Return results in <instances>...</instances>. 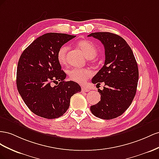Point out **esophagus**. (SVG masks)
Here are the masks:
<instances>
[{"mask_svg":"<svg viewBox=\"0 0 159 159\" xmlns=\"http://www.w3.org/2000/svg\"><path fill=\"white\" fill-rule=\"evenodd\" d=\"M81 90H82L83 92H89L90 89L87 87H81Z\"/></svg>","mask_w":159,"mask_h":159,"instance_id":"34e87169","label":"esophagus"}]
</instances>
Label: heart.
<instances>
[{"label":"heart","instance_id":"1","mask_svg":"<svg viewBox=\"0 0 159 159\" xmlns=\"http://www.w3.org/2000/svg\"><path fill=\"white\" fill-rule=\"evenodd\" d=\"M77 45L84 52L87 58H93L97 56V50L94 45L87 40H80L77 42ZM69 47L62 45L57 52V60L61 65H65L67 62V52ZM93 75L92 71L88 69L73 68L69 71V78L79 84H84Z\"/></svg>","mask_w":159,"mask_h":159}]
</instances>
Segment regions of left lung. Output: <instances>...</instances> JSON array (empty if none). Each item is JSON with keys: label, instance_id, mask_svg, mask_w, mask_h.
<instances>
[{"label": "left lung", "instance_id": "left-lung-1", "mask_svg": "<svg viewBox=\"0 0 159 159\" xmlns=\"http://www.w3.org/2000/svg\"><path fill=\"white\" fill-rule=\"evenodd\" d=\"M99 40L105 47V61L93 79V84L105 83L98 89L101 101L90 107L93 114L110 120L120 116L130 107L137 92L139 69L132 49L120 36L107 32L88 35Z\"/></svg>", "mask_w": 159, "mask_h": 159}]
</instances>
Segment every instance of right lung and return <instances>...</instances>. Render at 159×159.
<instances>
[{
  "mask_svg": "<svg viewBox=\"0 0 159 159\" xmlns=\"http://www.w3.org/2000/svg\"><path fill=\"white\" fill-rule=\"evenodd\" d=\"M75 37L46 33L34 40L21 54L16 70V87L34 114L48 119L60 117L69 108L72 95L81 91L78 83L65 80L66 75L61 70L57 57L59 48ZM52 82L56 85L53 87Z\"/></svg>",
  "mask_w": 159,
  "mask_h": 159,
  "instance_id": "right-lung-1",
  "label": "right lung"
}]
</instances>
